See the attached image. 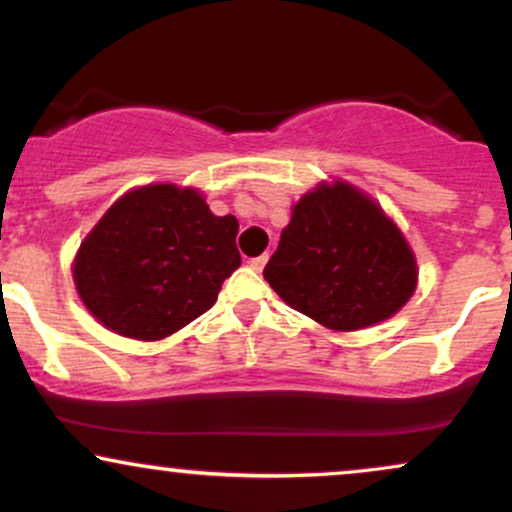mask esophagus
Segmentation results:
<instances>
[{
  "instance_id": "1",
  "label": "esophagus",
  "mask_w": 512,
  "mask_h": 512,
  "mask_svg": "<svg viewBox=\"0 0 512 512\" xmlns=\"http://www.w3.org/2000/svg\"><path fill=\"white\" fill-rule=\"evenodd\" d=\"M267 260H269V255H267V252H264V255H260V257H252L248 264H250L252 269H255V272H262L264 264H267Z\"/></svg>"
}]
</instances>
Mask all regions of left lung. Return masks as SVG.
Here are the masks:
<instances>
[{"label": "left lung", "mask_w": 512, "mask_h": 512, "mask_svg": "<svg viewBox=\"0 0 512 512\" xmlns=\"http://www.w3.org/2000/svg\"><path fill=\"white\" fill-rule=\"evenodd\" d=\"M264 279L283 303L326 329L357 331L408 303L417 264L384 209L336 181L300 197Z\"/></svg>", "instance_id": "1"}]
</instances>
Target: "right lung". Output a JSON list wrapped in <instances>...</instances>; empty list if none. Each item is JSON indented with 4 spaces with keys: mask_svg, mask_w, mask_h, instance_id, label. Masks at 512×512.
<instances>
[{
    "mask_svg": "<svg viewBox=\"0 0 512 512\" xmlns=\"http://www.w3.org/2000/svg\"><path fill=\"white\" fill-rule=\"evenodd\" d=\"M236 233V217H214L193 188H135L80 243L73 281L107 329L159 341L217 303L240 267Z\"/></svg>",
    "mask_w": 512,
    "mask_h": 512,
    "instance_id": "1",
    "label": "right lung"
}]
</instances>
